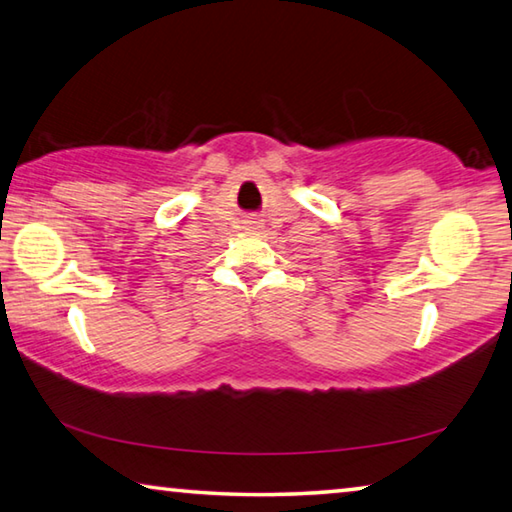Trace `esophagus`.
<instances>
[{"mask_svg":"<svg viewBox=\"0 0 512 512\" xmlns=\"http://www.w3.org/2000/svg\"><path fill=\"white\" fill-rule=\"evenodd\" d=\"M250 223V228H253V230H257V228H262V223H259L257 219L255 221H248Z\"/></svg>","mask_w":512,"mask_h":512,"instance_id":"1","label":"esophagus"}]
</instances>
